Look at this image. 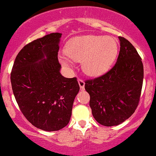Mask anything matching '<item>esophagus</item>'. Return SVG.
<instances>
[{
	"label": "esophagus",
	"instance_id": "1",
	"mask_svg": "<svg viewBox=\"0 0 156 156\" xmlns=\"http://www.w3.org/2000/svg\"><path fill=\"white\" fill-rule=\"evenodd\" d=\"M78 83H79V85H80V89L83 90L84 86H85V83H84V81L82 79H78Z\"/></svg>",
	"mask_w": 156,
	"mask_h": 156
}]
</instances>
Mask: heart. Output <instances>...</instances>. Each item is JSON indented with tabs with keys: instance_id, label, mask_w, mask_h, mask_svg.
I'll return each instance as SVG.
<instances>
[{
	"instance_id": "1",
	"label": "heart",
	"mask_w": 156,
	"mask_h": 156,
	"mask_svg": "<svg viewBox=\"0 0 156 156\" xmlns=\"http://www.w3.org/2000/svg\"><path fill=\"white\" fill-rule=\"evenodd\" d=\"M66 56L59 61L66 68H70L73 62H82L84 72L90 76L104 73L112 64L118 52V44L110 36L85 35L76 36L66 42Z\"/></svg>"
}]
</instances>
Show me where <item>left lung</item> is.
Here are the masks:
<instances>
[{"instance_id":"8db88e82","label":"left lung","mask_w":156,"mask_h":156,"mask_svg":"<svg viewBox=\"0 0 156 156\" xmlns=\"http://www.w3.org/2000/svg\"><path fill=\"white\" fill-rule=\"evenodd\" d=\"M120 52L115 65L104 75L85 82L95 120L115 126L129 118L138 105L144 78L143 64L137 50L119 37Z\"/></svg>"}]
</instances>
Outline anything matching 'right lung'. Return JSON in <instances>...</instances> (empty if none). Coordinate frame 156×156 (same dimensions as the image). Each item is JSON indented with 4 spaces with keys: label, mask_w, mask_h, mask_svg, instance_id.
Returning <instances> with one entry per match:
<instances>
[{
    "label": "right lung",
    "mask_w": 156,
    "mask_h": 156,
    "mask_svg": "<svg viewBox=\"0 0 156 156\" xmlns=\"http://www.w3.org/2000/svg\"><path fill=\"white\" fill-rule=\"evenodd\" d=\"M55 32L34 40L18 52L11 73L12 90L20 110L36 128L58 131L68 125L80 90L76 78L60 73Z\"/></svg>",
    "instance_id": "add662e5"
}]
</instances>
